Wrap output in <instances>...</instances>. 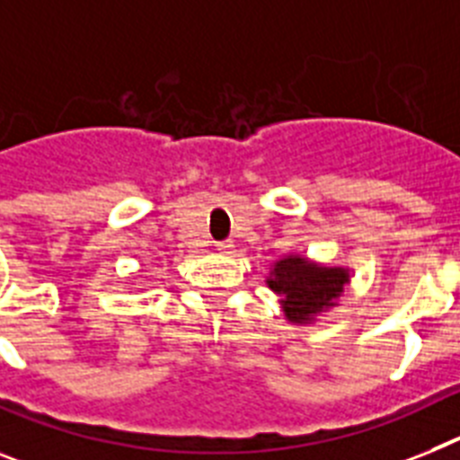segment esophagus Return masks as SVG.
Returning a JSON list of instances; mask_svg holds the SVG:
<instances>
[{"label": "esophagus", "mask_w": 460, "mask_h": 460, "mask_svg": "<svg viewBox=\"0 0 460 460\" xmlns=\"http://www.w3.org/2000/svg\"><path fill=\"white\" fill-rule=\"evenodd\" d=\"M231 248H234V243H231V241H219L217 243L219 252H231Z\"/></svg>", "instance_id": "obj_1"}]
</instances>
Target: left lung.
Here are the masks:
<instances>
[{"label": "left lung", "mask_w": 460, "mask_h": 460, "mask_svg": "<svg viewBox=\"0 0 460 460\" xmlns=\"http://www.w3.org/2000/svg\"><path fill=\"white\" fill-rule=\"evenodd\" d=\"M349 276L343 269H323L308 264L302 257L280 260L269 278V288L283 296L285 315L295 323H304L343 292Z\"/></svg>", "instance_id": "8db88e82"}]
</instances>
